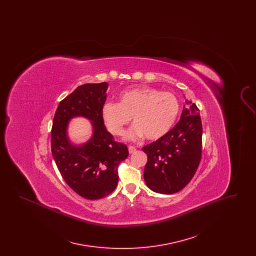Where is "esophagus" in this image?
I'll return each mask as SVG.
<instances>
[{
    "mask_svg": "<svg viewBox=\"0 0 256 256\" xmlns=\"http://www.w3.org/2000/svg\"><path fill=\"white\" fill-rule=\"evenodd\" d=\"M135 152H136V148H135V146H128V152H130V154H134Z\"/></svg>",
    "mask_w": 256,
    "mask_h": 256,
    "instance_id": "esophagus-1",
    "label": "esophagus"
}]
</instances>
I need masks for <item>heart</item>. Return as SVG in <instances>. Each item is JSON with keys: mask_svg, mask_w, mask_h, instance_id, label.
Listing matches in <instances>:
<instances>
[{"mask_svg": "<svg viewBox=\"0 0 256 256\" xmlns=\"http://www.w3.org/2000/svg\"><path fill=\"white\" fill-rule=\"evenodd\" d=\"M178 112L180 104L172 93L141 86L124 91L117 104H104L102 119L110 134L120 136L132 118L134 124L124 134L126 140L145 135L148 140L156 141L170 132Z\"/></svg>", "mask_w": 256, "mask_h": 256, "instance_id": "obj_1", "label": "heart"}]
</instances>
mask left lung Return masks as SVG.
<instances>
[{
    "instance_id": "8db88e82",
    "label": "left lung",
    "mask_w": 256,
    "mask_h": 256,
    "mask_svg": "<svg viewBox=\"0 0 256 256\" xmlns=\"http://www.w3.org/2000/svg\"><path fill=\"white\" fill-rule=\"evenodd\" d=\"M184 96V95H183ZM180 120L161 139L143 146L148 156L144 180L154 192L170 195L183 189L202 158V126L195 104L186 100Z\"/></svg>"
}]
</instances>
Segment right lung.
Instances as JSON below:
<instances>
[{
	"instance_id": "1",
	"label": "right lung",
	"mask_w": 256,
	"mask_h": 256,
	"mask_svg": "<svg viewBox=\"0 0 256 256\" xmlns=\"http://www.w3.org/2000/svg\"><path fill=\"white\" fill-rule=\"evenodd\" d=\"M108 84H86L61 100L52 128V154L70 188L87 200L110 195L118 184V166L128 156L126 145L117 143L102 119ZM82 116L92 122V134L76 144L68 137V122Z\"/></svg>"
}]
</instances>
